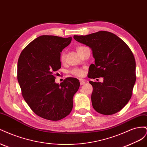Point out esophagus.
Listing matches in <instances>:
<instances>
[{
    "instance_id": "1",
    "label": "esophagus",
    "mask_w": 147,
    "mask_h": 147,
    "mask_svg": "<svg viewBox=\"0 0 147 147\" xmlns=\"http://www.w3.org/2000/svg\"><path fill=\"white\" fill-rule=\"evenodd\" d=\"M79 80H80V83L81 85H83V84L85 83V81H84L83 79H79Z\"/></svg>"
}]
</instances>
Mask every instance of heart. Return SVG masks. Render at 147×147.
<instances>
[{"label":"heart","mask_w":147,"mask_h":147,"mask_svg":"<svg viewBox=\"0 0 147 147\" xmlns=\"http://www.w3.org/2000/svg\"><path fill=\"white\" fill-rule=\"evenodd\" d=\"M83 47H79L77 48V51L79 50L80 49L82 48ZM59 59H60V61L61 62V63H64V62L65 61V53L64 51H63L60 54V57H59ZM70 73L74 75V76H76V77H83L84 74V70L82 69H78V68H75V69H73L72 70H71L70 71Z\"/></svg>","instance_id":"1"}]
</instances>
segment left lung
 Wrapping results in <instances>:
<instances>
[{"label": "left lung", "mask_w": 147, "mask_h": 147, "mask_svg": "<svg viewBox=\"0 0 147 147\" xmlns=\"http://www.w3.org/2000/svg\"><path fill=\"white\" fill-rule=\"evenodd\" d=\"M74 38L92 50L95 64L90 65L88 77L104 78L103 83L90 82L93 87V108L105 115L118 112L131 98L136 80V61L130 48L107 31L74 35Z\"/></svg>", "instance_id": "obj_1"}]
</instances>
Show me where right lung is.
Returning a JSON list of instances; mask_svg holds the SVG:
<instances>
[{"mask_svg": "<svg viewBox=\"0 0 147 147\" xmlns=\"http://www.w3.org/2000/svg\"><path fill=\"white\" fill-rule=\"evenodd\" d=\"M72 37L41 35L21 53L17 78L24 99L33 112L44 119L58 121L71 112L73 97L80 87L78 80L66 78L55 82L61 68L60 54Z\"/></svg>", "mask_w": 147, "mask_h": 147, "instance_id": "right-lung-1", "label": "right lung"}]
</instances>
